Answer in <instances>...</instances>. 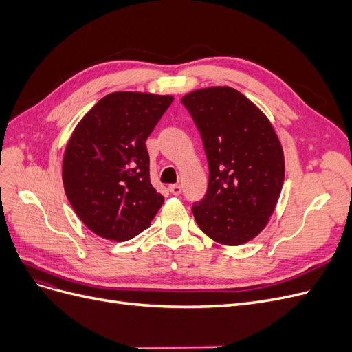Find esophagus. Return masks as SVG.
I'll return each mask as SVG.
<instances>
[{"label": "esophagus", "instance_id": "1", "mask_svg": "<svg viewBox=\"0 0 352 352\" xmlns=\"http://www.w3.org/2000/svg\"><path fill=\"white\" fill-rule=\"evenodd\" d=\"M168 190L172 192L173 195H180V192H182V186L180 185H170L168 186Z\"/></svg>", "mask_w": 352, "mask_h": 352}]
</instances>
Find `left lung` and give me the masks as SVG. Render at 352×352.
Wrapping results in <instances>:
<instances>
[{"label": "left lung", "mask_w": 352, "mask_h": 352, "mask_svg": "<svg viewBox=\"0 0 352 352\" xmlns=\"http://www.w3.org/2000/svg\"><path fill=\"white\" fill-rule=\"evenodd\" d=\"M180 101L198 127L210 167L207 195L192 206L199 229L229 247L254 239L267 226L285 179L273 124L230 87L195 89Z\"/></svg>", "instance_id": "obj_1"}]
</instances>
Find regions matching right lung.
<instances>
[{"mask_svg": "<svg viewBox=\"0 0 352 352\" xmlns=\"http://www.w3.org/2000/svg\"><path fill=\"white\" fill-rule=\"evenodd\" d=\"M172 95L119 91L102 97L74 127L63 155V185L95 235L129 241L150 228L164 197L150 180L145 141Z\"/></svg>", "mask_w": 352, "mask_h": 352, "instance_id": "add662e5", "label": "right lung"}]
</instances>
